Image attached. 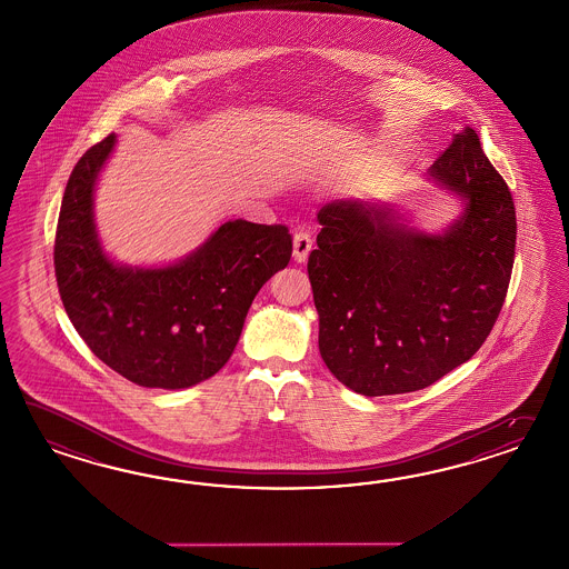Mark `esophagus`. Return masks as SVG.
<instances>
[{"label":"esophagus","instance_id":"34e87169","mask_svg":"<svg viewBox=\"0 0 569 569\" xmlns=\"http://www.w3.org/2000/svg\"><path fill=\"white\" fill-rule=\"evenodd\" d=\"M313 248V239L307 231H299L292 237V258L295 262H306L309 251Z\"/></svg>","mask_w":569,"mask_h":569}]
</instances>
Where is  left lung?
Here are the masks:
<instances>
[{"label":"left lung","instance_id":"8db88e82","mask_svg":"<svg viewBox=\"0 0 569 569\" xmlns=\"http://www.w3.org/2000/svg\"><path fill=\"white\" fill-rule=\"evenodd\" d=\"M427 179L462 212L422 233L383 202L340 200L318 212L307 272L320 316V352L335 378L363 396L417 392L481 349L510 284L511 193L472 128Z\"/></svg>","mask_w":569,"mask_h":569}]
</instances>
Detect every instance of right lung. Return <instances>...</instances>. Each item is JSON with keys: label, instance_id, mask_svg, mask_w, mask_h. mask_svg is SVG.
<instances>
[{"label": "right lung", "instance_id": "right-lung-1", "mask_svg": "<svg viewBox=\"0 0 569 569\" xmlns=\"http://www.w3.org/2000/svg\"><path fill=\"white\" fill-rule=\"evenodd\" d=\"M117 136L76 162L59 210L56 277L66 313L88 349L144 388L183 390L231 359L253 297L291 260L284 224L227 220L167 266L117 263L102 249L94 188Z\"/></svg>", "mask_w": 569, "mask_h": 569}]
</instances>
